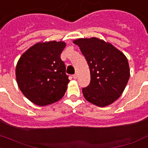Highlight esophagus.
Instances as JSON below:
<instances>
[{
    "mask_svg": "<svg viewBox=\"0 0 148 148\" xmlns=\"http://www.w3.org/2000/svg\"><path fill=\"white\" fill-rule=\"evenodd\" d=\"M77 77H78V74H77V73L73 75V78H74V79H77Z\"/></svg>",
    "mask_w": 148,
    "mask_h": 148,
    "instance_id": "34e87169",
    "label": "esophagus"
}]
</instances>
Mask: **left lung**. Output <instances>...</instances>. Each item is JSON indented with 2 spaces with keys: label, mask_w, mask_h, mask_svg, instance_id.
Here are the masks:
<instances>
[{
  "label": "left lung",
  "mask_w": 148,
  "mask_h": 148,
  "mask_svg": "<svg viewBox=\"0 0 148 148\" xmlns=\"http://www.w3.org/2000/svg\"><path fill=\"white\" fill-rule=\"evenodd\" d=\"M80 47L90 71V83L83 88L85 99L105 107L122 94L130 77L127 58L111 43L99 38H80L73 41Z\"/></svg>",
  "instance_id": "left-lung-1"
}]
</instances>
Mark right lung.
<instances>
[{
	"label": "right lung",
	"mask_w": 148,
	"mask_h": 148,
	"mask_svg": "<svg viewBox=\"0 0 148 148\" xmlns=\"http://www.w3.org/2000/svg\"><path fill=\"white\" fill-rule=\"evenodd\" d=\"M63 41L35 44L26 50L16 66V79L23 94L32 103L44 106L58 102L69 83L61 53Z\"/></svg>",
	"instance_id": "add662e5"
}]
</instances>
